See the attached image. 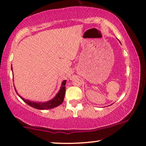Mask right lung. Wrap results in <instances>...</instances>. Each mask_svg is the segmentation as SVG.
Wrapping results in <instances>:
<instances>
[{
    "label": "right lung",
    "mask_w": 146,
    "mask_h": 146,
    "mask_svg": "<svg viewBox=\"0 0 146 146\" xmlns=\"http://www.w3.org/2000/svg\"><path fill=\"white\" fill-rule=\"evenodd\" d=\"M11 69L13 71V67H11ZM66 80L63 81L61 83V86L60 87V89L56 96L54 98L49 101L45 102H33V101H31L29 100H26V99L23 98L21 97L20 95L19 94L18 92L17 91V89L15 88V89L16 91L17 95L20 97V98L22 100L23 102H25L27 104L30 106L32 108L37 109V110H50V109L55 108L56 107L59 106L61 105L62 103L63 102L64 98H65V84H66Z\"/></svg>",
    "instance_id": "right-lung-1"
}]
</instances>
